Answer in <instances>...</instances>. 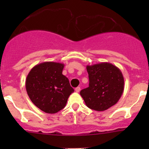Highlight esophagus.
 <instances>
[{
  "mask_svg": "<svg viewBox=\"0 0 149 149\" xmlns=\"http://www.w3.org/2000/svg\"><path fill=\"white\" fill-rule=\"evenodd\" d=\"M80 90H81V88L80 87H76V88H75V91H76V92H79V91H80Z\"/></svg>",
  "mask_w": 149,
  "mask_h": 149,
  "instance_id": "34e87169",
  "label": "esophagus"
}]
</instances>
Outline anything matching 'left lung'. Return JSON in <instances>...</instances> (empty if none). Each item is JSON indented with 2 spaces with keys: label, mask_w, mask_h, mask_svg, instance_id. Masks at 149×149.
<instances>
[{
  "label": "left lung",
  "mask_w": 149,
  "mask_h": 149,
  "mask_svg": "<svg viewBox=\"0 0 149 149\" xmlns=\"http://www.w3.org/2000/svg\"><path fill=\"white\" fill-rule=\"evenodd\" d=\"M89 84L80 94L88 108L104 111L119 101L124 90L121 70L109 63L87 65Z\"/></svg>",
  "instance_id": "1"
}]
</instances>
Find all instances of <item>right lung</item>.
<instances>
[{
    "label": "right lung",
    "instance_id": "right-lung-1",
    "mask_svg": "<svg viewBox=\"0 0 149 149\" xmlns=\"http://www.w3.org/2000/svg\"><path fill=\"white\" fill-rule=\"evenodd\" d=\"M64 64L44 62L37 64L26 79L29 97L36 107L46 113H57L65 107L74 91L69 80L63 75Z\"/></svg>",
    "mask_w": 149,
    "mask_h": 149
}]
</instances>
